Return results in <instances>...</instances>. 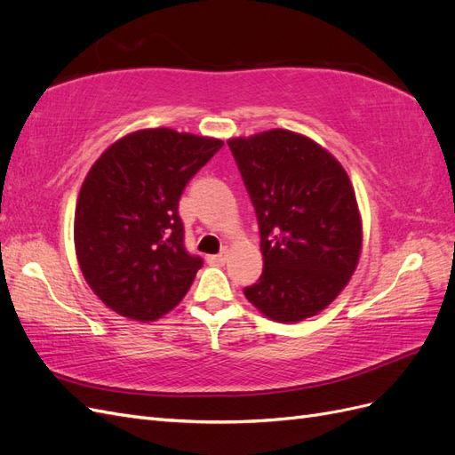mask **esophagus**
I'll return each instance as SVG.
<instances>
[{
  "label": "esophagus",
  "instance_id": "1",
  "mask_svg": "<svg viewBox=\"0 0 455 455\" xmlns=\"http://www.w3.org/2000/svg\"><path fill=\"white\" fill-rule=\"evenodd\" d=\"M226 259H228V252L224 251V252H220V254L209 256V264H212V266H224Z\"/></svg>",
  "mask_w": 455,
  "mask_h": 455
}]
</instances>
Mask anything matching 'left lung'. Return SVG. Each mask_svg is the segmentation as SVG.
Returning <instances> with one entry per match:
<instances>
[{
  "label": "left lung",
  "mask_w": 455,
  "mask_h": 455,
  "mask_svg": "<svg viewBox=\"0 0 455 455\" xmlns=\"http://www.w3.org/2000/svg\"><path fill=\"white\" fill-rule=\"evenodd\" d=\"M256 209L264 271L244 288L277 323L319 315L346 288L363 251V220L341 163L286 129L229 139Z\"/></svg>",
  "instance_id": "8db88e82"
}]
</instances>
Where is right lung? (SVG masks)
<instances>
[{
	"mask_svg": "<svg viewBox=\"0 0 455 455\" xmlns=\"http://www.w3.org/2000/svg\"><path fill=\"white\" fill-rule=\"evenodd\" d=\"M222 140L169 127L134 131L94 161L81 184L74 243L104 306L151 323L180 304L203 259L184 246L178 201Z\"/></svg>",
	"mask_w": 455,
	"mask_h": 455,
	"instance_id": "obj_1",
	"label": "right lung"
}]
</instances>
